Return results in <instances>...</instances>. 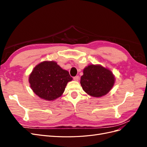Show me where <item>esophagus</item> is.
Segmentation results:
<instances>
[{"label":"esophagus","instance_id":"1","mask_svg":"<svg viewBox=\"0 0 147 147\" xmlns=\"http://www.w3.org/2000/svg\"><path fill=\"white\" fill-rule=\"evenodd\" d=\"M79 77L78 76H75V77H74V80L75 81H76V82H78V80H79Z\"/></svg>","mask_w":147,"mask_h":147}]
</instances>
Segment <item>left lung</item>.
<instances>
[{
    "instance_id": "left-lung-1",
    "label": "left lung",
    "mask_w": 147,
    "mask_h": 147,
    "mask_svg": "<svg viewBox=\"0 0 147 147\" xmlns=\"http://www.w3.org/2000/svg\"><path fill=\"white\" fill-rule=\"evenodd\" d=\"M115 78L111 71L100 65H89L83 70L80 83L88 94L99 97L111 90Z\"/></svg>"
}]
</instances>
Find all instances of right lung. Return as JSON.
I'll return each mask as SVG.
<instances>
[{"instance_id": "right-lung-1", "label": "right lung", "mask_w": 147, "mask_h": 147, "mask_svg": "<svg viewBox=\"0 0 147 147\" xmlns=\"http://www.w3.org/2000/svg\"><path fill=\"white\" fill-rule=\"evenodd\" d=\"M72 80L68 71L53 61H43L37 65L29 78L34 92L47 100H53L61 96L67 84Z\"/></svg>"}]
</instances>
